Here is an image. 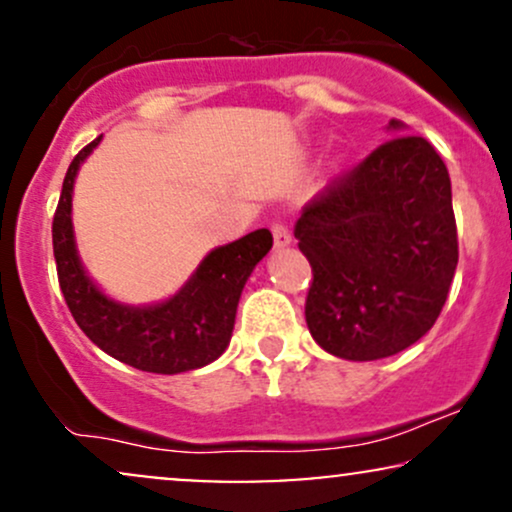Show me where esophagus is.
<instances>
[{"label":"esophagus","mask_w":512,"mask_h":512,"mask_svg":"<svg viewBox=\"0 0 512 512\" xmlns=\"http://www.w3.org/2000/svg\"><path fill=\"white\" fill-rule=\"evenodd\" d=\"M272 233H274L276 248H286V245H291V231L284 226V223H272Z\"/></svg>","instance_id":"34e87169"}]
</instances>
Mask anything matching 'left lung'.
I'll list each match as a JSON object with an SVG mask.
<instances>
[{"instance_id": "left-lung-1", "label": "left lung", "mask_w": 512, "mask_h": 512, "mask_svg": "<svg viewBox=\"0 0 512 512\" xmlns=\"http://www.w3.org/2000/svg\"><path fill=\"white\" fill-rule=\"evenodd\" d=\"M404 125L390 120L399 132ZM313 267L305 322L327 354L378 361L419 342L457 267L450 175L424 137L390 139L296 221Z\"/></svg>"}]
</instances>
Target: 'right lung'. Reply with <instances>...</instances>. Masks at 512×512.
Wrapping results in <instances>:
<instances>
[{"mask_svg":"<svg viewBox=\"0 0 512 512\" xmlns=\"http://www.w3.org/2000/svg\"><path fill=\"white\" fill-rule=\"evenodd\" d=\"M98 142L101 137L84 146L69 163L52 219L57 279L69 313L98 349L132 368L175 375L207 366L231 342L240 293L255 264L272 250V233L260 228L211 250L197 272L168 301L154 305L113 301L86 274L72 228L76 173Z\"/></svg>","mask_w":512,"mask_h":512,"instance_id":"add662e5","label":"right lung"}]
</instances>
